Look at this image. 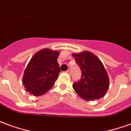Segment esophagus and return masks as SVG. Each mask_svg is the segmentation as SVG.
Returning a JSON list of instances; mask_svg holds the SVG:
<instances>
[{"label":"esophagus","mask_w":131,"mask_h":131,"mask_svg":"<svg viewBox=\"0 0 131 131\" xmlns=\"http://www.w3.org/2000/svg\"><path fill=\"white\" fill-rule=\"evenodd\" d=\"M67 74H71V70H70V69H68V70H67Z\"/></svg>","instance_id":"1"}]
</instances>
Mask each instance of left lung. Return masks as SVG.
I'll return each instance as SVG.
<instances>
[{
  "mask_svg": "<svg viewBox=\"0 0 131 131\" xmlns=\"http://www.w3.org/2000/svg\"><path fill=\"white\" fill-rule=\"evenodd\" d=\"M72 56L81 71V79L72 85L76 93L86 101L104 96L109 87V79L100 59L88 51L73 53Z\"/></svg>",
  "mask_w": 131,
  "mask_h": 131,
  "instance_id": "obj_1",
  "label": "left lung"
}]
</instances>
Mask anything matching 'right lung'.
Wrapping results in <instances>:
<instances>
[{"instance_id":"add662e5","label":"right lung","mask_w":131,"mask_h":131,"mask_svg":"<svg viewBox=\"0 0 131 131\" xmlns=\"http://www.w3.org/2000/svg\"><path fill=\"white\" fill-rule=\"evenodd\" d=\"M59 54L58 51L50 49H42L34 54L23 78L26 91L34 96H41L52 87L60 72Z\"/></svg>"}]
</instances>
